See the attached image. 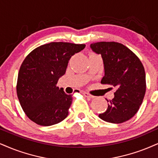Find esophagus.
Segmentation results:
<instances>
[{"mask_svg":"<svg viewBox=\"0 0 158 158\" xmlns=\"http://www.w3.org/2000/svg\"><path fill=\"white\" fill-rule=\"evenodd\" d=\"M83 95H84L85 97H87V98H89V99H94V96L89 94V93H87V92H83Z\"/></svg>","mask_w":158,"mask_h":158,"instance_id":"obj_1","label":"esophagus"}]
</instances>
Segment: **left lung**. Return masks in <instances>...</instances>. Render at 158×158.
<instances>
[{
	"label": "left lung",
	"instance_id": "8db88e82",
	"mask_svg": "<svg viewBox=\"0 0 158 158\" xmlns=\"http://www.w3.org/2000/svg\"><path fill=\"white\" fill-rule=\"evenodd\" d=\"M90 48L102 58V84L116 88L114 97L108 101L106 111L99 115L101 119L113 124L129 120L139 110L146 92V75L140 59L129 48L114 42H100Z\"/></svg>",
	"mask_w": 158,
	"mask_h": 158
}]
</instances>
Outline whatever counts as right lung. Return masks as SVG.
I'll use <instances>...</instances> for the list:
<instances>
[{
    "instance_id": "obj_1",
    "label": "right lung",
    "mask_w": 158,
    "mask_h": 158,
    "mask_svg": "<svg viewBox=\"0 0 158 158\" xmlns=\"http://www.w3.org/2000/svg\"><path fill=\"white\" fill-rule=\"evenodd\" d=\"M85 44L50 42L27 56L19 68L17 93L23 111L41 126L58 124L68 116L73 96L56 86L68 62Z\"/></svg>"
}]
</instances>
